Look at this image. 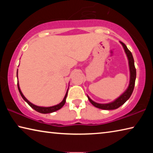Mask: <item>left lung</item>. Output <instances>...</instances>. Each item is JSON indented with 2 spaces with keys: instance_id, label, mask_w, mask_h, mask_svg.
Segmentation results:
<instances>
[{
  "instance_id": "8db88e82",
  "label": "left lung",
  "mask_w": 153,
  "mask_h": 153,
  "mask_svg": "<svg viewBox=\"0 0 153 153\" xmlns=\"http://www.w3.org/2000/svg\"><path fill=\"white\" fill-rule=\"evenodd\" d=\"M121 45H122L125 51L126 55L128 56V61H129V71H130V80H129V84L128 88V89L126 90V92L121 94L120 97L117 98L115 101L112 102L107 103V104H99V103L95 102L92 100L90 98L88 97L89 101L92 103V104L94 106V107H97L98 108H101V109L105 110H113L116 109V108L121 107V105H123L127 100H128L129 97H131V94H132L133 90L134 88V86H135V80L136 77V70L135 68V65H134V60L132 56V54L129 49L127 48L126 45L125 44L120 42Z\"/></svg>"
}]
</instances>
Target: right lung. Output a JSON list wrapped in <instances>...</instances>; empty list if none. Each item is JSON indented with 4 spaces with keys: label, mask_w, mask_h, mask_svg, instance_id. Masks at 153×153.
I'll use <instances>...</instances> for the list:
<instances>
[{
    "label": "right lung",
    "mask_w": 153,
    "mask_h": 153,
    "mask_svg": "<svg viewBox=\"0 0 153 153\" xmlns=\"http://www.w3.org/2000/svg\"><path fill=\"white\" fill-rule=\"evenodd\" d=\"M17 87H18V90H19V92L20 93L21 96H22V97L24 98V100H25V102H26L28 105H29L32 108H33L35 111H38V112L41 113H44V114H46V113H53V112H55V111H57L59 109H60L61 108H62L63 107V105H65V103L66 102V98H67V92H68V90H67V91L66 92V94L65 96V97L63 98V101L59 103V104L55 105V106H53V107H38V106H36L35 105L32 104V103H31L29 100H27V98H25L24 94H22V91H21L20 90V88L19 86V83L17 82Z\"/></svg>",
    "instance_id": "obj_1"
}]
</instances>
